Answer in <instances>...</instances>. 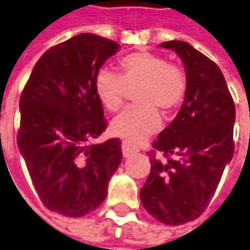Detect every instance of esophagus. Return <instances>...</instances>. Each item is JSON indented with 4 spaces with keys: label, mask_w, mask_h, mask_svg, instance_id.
<instances>
[{
    "label": "esophagus",
    "mask_w": 250,
    "mask_h": 250,
    "mask_svg": "<svg viewBox=\"0 0 250 250\" xmlns=\"http://www.w3.org/2000/svg\"><path fill=\"white\" fill-rule=\"evenodd\" d=\"M122 151H123V155H125V157H131L133 154L139 153V147H137V146H133V144L128 143V141H123V144H122Z\"/></svg>",
    "instance_id": "obj_1"
}]
</instances>
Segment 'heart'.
I'll return each instance as SVG.
<instances>
[{
    "label": "heart",
    "mask_w": 250,
    "mask_h": 250,
    "mask_svg": "<svg viewBox=\"0 0 250 250\" xmlns=\"http://www.w3.org/2000/svg\"><path fill=\"white\" fill-rule=\"evenodd\" d=\"M119 75L102 69L95 78V93L110 113L125 104L127 89L134 92L137 104L127 107L113 122L111 131L125 141L137 143L161 127L158 110L168 114L181 106L187 95V76L181 67L151 52H134L123 56Z\"/></svg>",
    "instance_id": "obj_1"
}]
</instances>
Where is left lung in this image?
Segmentation results:
<instances>
[{
    "mask_svg": "<svg viewBox=\"0 0 250 250\" xmlns=\"http://www.w3.org/2000/svg\"><path fill=\"white\" fill-rule=\"evenodd\" d=\"M161 46L183 59L188 86L177 117L153 143L151 171L140 198L151 216L175 227L207 209L232 160L235 103L221 69L209 58L183 41Z\"/></svg>",
    "mask_w": 250,
    "mask_h": 250,
    "instance_id": "left-lung-1",
    "label": "left lung"
}]
</instances>
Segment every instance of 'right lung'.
<instances>
[{
  "mask_svg": "<svg viewBox=\"0 0 250 250\" xmlns=\"http://www.w3.org/2000/svg\"><path fill=\"white\" fill-rule=\"evenodd\" d=\"M117 49L114 41L93 34L61 42L39 58L21 93L18 148L53 212L78 218L95 211L120 166V139L95 143L107 127L95 78Z\"/></svg>",
  "mask_w": 250,
  "mask_h": 250,
  "instance_id": "add662e5",
  "label": "right lung"
}]
</instances>
